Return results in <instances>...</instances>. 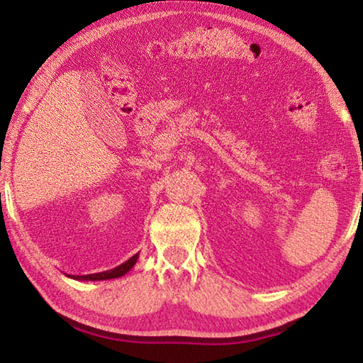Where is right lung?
<instances>
[{
  "label": "right lung",
  "mask_w": 363,
  "mask_h": 363,
  "mask_svg": "<svg viewBox=\"0 0 363 363\" xmlns=\"http://www.w3.org/2000/svg\"><path fill=\"white\" fill-rule=\"evenodd\" d=\"M138 257L139 253L134 255L133 257H130L126 262L120 264V266H116L115 269H110V270H104V272H97V274H88V275H67V277H70L73 280H82V281H96V280H110V279H118L123 277V275L130 272V270L134 267V264L138 262Z\"/></svg>",
  "instance_id": "1"
}]
</instances>
